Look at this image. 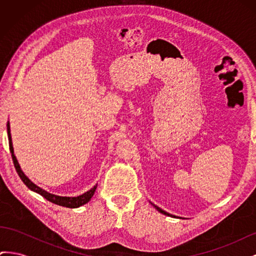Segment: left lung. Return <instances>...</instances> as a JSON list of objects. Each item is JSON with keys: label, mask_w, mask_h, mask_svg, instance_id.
<instances>
[{"label": "left lung", "mask_w": 256, "mask_h": 256, "mask_svg": "<svg viewBox=\"0 0 256 256\" xmlns=\"http://www.w3.org/2000/svg\"><path fill=\"white\" fill-rule=\"evenodd\" d=\"M154 205V204H152ZM154 208H156V209H158V210L160 212H162V214H166V216H172V214H168L166 212H164V210H162V209L161 208H159L158 206H156V205H154Z\"/></svg>", "instance_id": "obj_1"}]
</instances>
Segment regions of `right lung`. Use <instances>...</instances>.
Masks as SVG:
<instances>
[{
  "label": "right lung",
  "mask_w": 256,
  "mask_h": 256,
  "mask_svg": "<svg viewBox=\"0 0 256 256\" xmlns=\"http://www.w3.org/2000/svg\"><path fill=\"white\" fill-rule=\"evenodd\" d=\"M7 134H8V143H10V150L12 152V162H14V168H16V171L19 175V177L21 178V180L24 182V184L28 189H30L32 191L38 193V194H40L42 196H44L46 200H48L49 202L53 203V204H56L60 206H63V207H68V208H76V207H80L84 204H86L88 200L92 198V196H94V193L96 191L97 186H95L94 188H92L90 191L83 193L82 196H76V198H67V196H54L51 194V193L44 191V189L40 188L38 186H36L35 184H33L30 182L28 178L24 175L21 171L20 166L18 164V161L14 157V147H12V136H10V122H7Z\"/></svg>",
  "instance_id": "1"
}]
</instances>
